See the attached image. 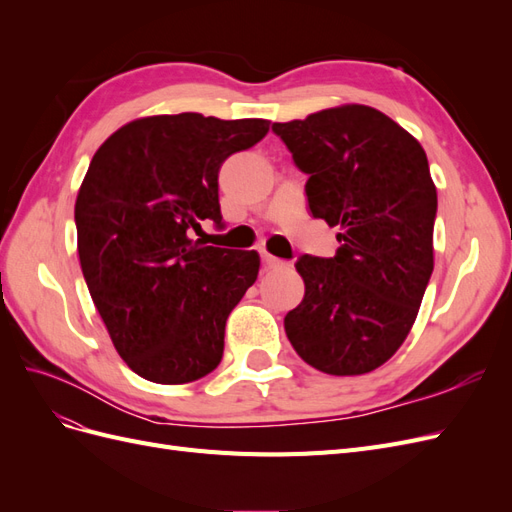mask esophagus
Segmentation results:
<instances>
[{"label": "esophagus", "instance_id": "obj_1", "mask_svg": "<svg viewBox=\"0 0 512 512\" xmlns=\"http://www.w3.org/2000/svg\"><path fill=\"white\" fill-rule=\"evenodd\" d=\"M262 262H265V267H267V269H280V267H286V262H284V260L275 258V256H273V254H269V252H262Z\"/></svg>", "mask_w": 512, "mask_h": 512}]
</instances>
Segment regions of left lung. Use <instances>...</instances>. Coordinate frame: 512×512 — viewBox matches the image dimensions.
Returning a JSON list of instances; mask_svg holds the SVG:
<instances>
[{
	"label": "left lung",
	"mask_w": 512,
	"mask_h": 512,
	"mask_svg": "<svg viewBox=\"0 0 512 512\" xmlns=\"http://www.w3.org/2000/svg\"><path fill=\"white\" fill-rule=\"evenodd\" d=\"M309 175V211L339 226L333 258L303 256L292 348L331 376H361L406 342L433 271L438 192L425 149L378 108L342 104L273 123Z\"/></svg>",
	"instance_id": "8db88e82"
}]
</instances>
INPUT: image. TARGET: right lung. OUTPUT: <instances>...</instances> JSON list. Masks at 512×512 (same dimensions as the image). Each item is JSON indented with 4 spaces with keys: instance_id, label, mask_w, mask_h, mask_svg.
<instances>
[{
    "instance_id": "add662e5",
    "label": "right lung",
    "mask_w": 512,
    "mask_h": 512,
    "mask_svg": "<svg viewBox=\"0 0 512 512\" xmlns=\"http://www.w3.org/2000/svg\"><path fill=\"white\" fill-rule=\"evenodd\" d=\"M267 119L200 113L134 119L96 151L74 205L76 247L113 346L149 382L185 384L220 365L226 318L260 269L258 252L192 239L222 226L218 173Z\"/></svg>"
}]
</instances>
